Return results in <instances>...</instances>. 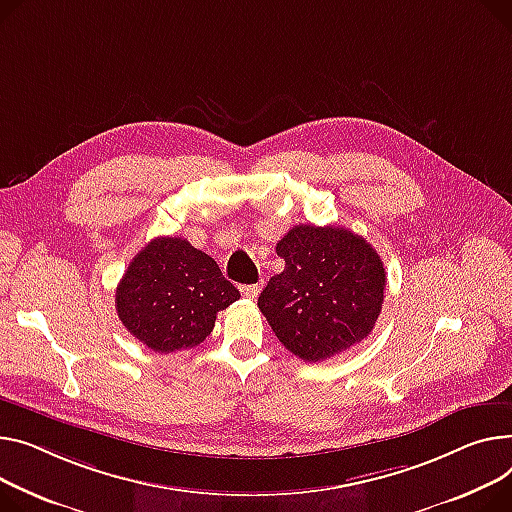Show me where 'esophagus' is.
I'll use <instances>...</instances> for the list:
<instances>
[{
    "instance_id": "34e87169",
    "label": "esophagus",
    "mask_w": 512,
    "mask_h": 512,
    "mask_svg": "<svg viewBox=\"0 0 512 512\" xmlns=\"http://www.w3.org/2000/svg\"><path fill=\"white\" fill-rule=\"evenodd\" d=\"M261 292V286L259 284H249V286H241V294L245 298H257Z\"/></svg>"
}]
</instances>
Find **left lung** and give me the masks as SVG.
<instances>
[{
	"mask_svg": "<svg viewBox=\"0 0 512 512\" xmlns=\"http://www.w3.org/2000/svg\"><path fill=\"white\" fill-rule=\"evenodd\" d=\"M286 261L257 306L280 342L304 362H323L368 337L385 298V267L362 236L298 224L278 241Z\"/></svg>",
	"mask_w": 512,
	"mask_h": 512,
	"instance_id": "left-lung-1",
	"label": "left lung"
}]
</instances>
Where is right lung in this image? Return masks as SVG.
<instances>
[{"mask_svg":"<svg viewBox=\"0 0 512 512\" xmlns=\"http://www.w3.org/2000/svg\"><path fill=\"white\" fill-rule=\"evenodd\" d=\"M241 298L218 263L185 238L158 236L135 255L115 292L125 329L158 354L195 348Z\"/></svg>","mask_w":512,"mask_h":512,"instance_id":"1","label":"right lung"}]
</instances>
